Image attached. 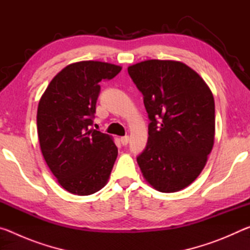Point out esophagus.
<instances>
[{
	"instance_id": "obj_1",
	"label": "esophagus",
	"mask_w": 250,
	"mask_h": 250,
	"mask_svg": "<svg viewBox=\"0 0 250 250\" xmlns=\"http://www.w3.org/2000/svg\"><path fill=\"white\" fill-rule=\"evenodd\" d=\"M129 140H130V139H129L128 135H125V137H121V138H120V141H121V145H122V146H126V145H128Z\"/></svg>"
}]
</instances>
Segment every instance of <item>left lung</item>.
Wrapping results in <instances>:
<instances>
[{
  "mask_svg": "<svg viewBox=\"0 0 250 250\" xmlns=\"http://www.w3.org/2000/svg\"><path fill=\"white\" fill-rule=\"evenodd\" d=\"M128 73L150 120L147 143L137 156L143 176L160 192L183 189L200 175L213 149V94L181 62L151 59L130 66Z\"/></svg>",
  "mask_w": 250,
  "mask_h": 250,
  "instance_id": "1",
  "label": "left lung"
}]
</instances>
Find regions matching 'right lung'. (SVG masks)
<instances>
[{
	"label": "right lung",
	"instance_id": "right-lung-1",
	"mask_svg": "<svg viewBox=\"0 0 250 250\" xmlns=\"http://www.w3.org/2000/svg\"><path fill=\"white\" fill-rule=\"evenodd\" d=\"M121 67L103 62L70 64L55 76L37 109L41 150L58 183L69 193L90 195L107 183L118 155L110 135L90 129L100 82Z\"/></svg>",
	"mask_w": 250,
	"mask_h": 250
}]
</instances>
